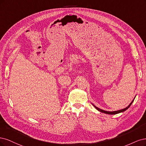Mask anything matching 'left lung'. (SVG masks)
<instances>
[{
    "label": "left lung",
    "instance_id": "obj_1",
    "mask_svg": "<svg viewBox=\"0 0 146 146\" xmlns=\"http://www.w3.org/2000/svg\"><path fill=\"white\" fill-rule=\"evenodd\" d=\"M135 100V99H134ZM134 100L131 101V102L130 103V104L127 107H125V108H124V109H121V110H117V111H105V110H102V109H99V108H98L97 107H96L95 105H93V106L95 107L96 109L98 110V111H101V112H102V113H106V114H109V115H115V114H117V113H121V112H123V111H125L126 110H127L129 108V107L131 106V104H132V102H133V101H134Z\"/></svg>",
    "mask_w": 146,
    "mask_h": 146
}]
</instances>
